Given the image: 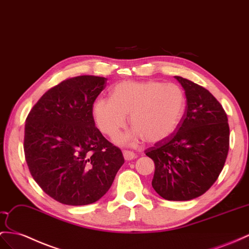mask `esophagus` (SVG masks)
I'll list each match as a JSON object with an SVG mask.
<instances>
[{"label":"esophagus","instance_id":"obj_1","mask_svg":"<svg viewBox=\"0 0 249 249\" xmlns=\"http://www.w3.org/2000/svg\"><path fill=\"white\" fill-rule=\"evenodd\" d=\"M123 156H124V159H125L126 161L133 160V159L137 157L135 152L129 151V150H123Z\"/></svg>","mask_w":249,"mask_h":249}]
</instances>
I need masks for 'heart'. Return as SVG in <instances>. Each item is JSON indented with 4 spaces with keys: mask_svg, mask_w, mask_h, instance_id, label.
<instances>
[{
    "mask_svg": "<svg viewBox=\"0 0 249 249\" xmlns=\"http://www.w3.org/2000/svg\"><path fill=\"white\" fill-rule=\"evenodd\" d=\"M186 95L177 84L159 81H125L114 86L111 98H99L92 113L100 130L110 138L128 122L133 128L118 139L136 144L143 139L151 144L169 139L179 128L186 110Z\"/></svg>",
    "mask_w": 249,
    "mask_h": 249,
    "instance_id": "heart-1",
    "label": "heart"
}]
</instances>
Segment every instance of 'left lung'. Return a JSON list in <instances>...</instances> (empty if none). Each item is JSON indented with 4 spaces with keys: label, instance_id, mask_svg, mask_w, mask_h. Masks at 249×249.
Wrapping results in <instances>:
<instances>
[{
    "label": "left lung",
    "instance_id": "left-lung-1",
    "mask_svg": "<svg viewBox=\"0 0 249 249\" xmlns=\"http://www.w3.org/2000/svg\"><path fill=\"white\" fill-rule=\"evenodd\" d=\"M175 78L185 90V114L173 136L145 152L155 162L151 185L157 193L168 201H188L218 179L229 149V126L226 112L207 89Z\"/></svg>",
    "mask_w": 249,
    "mask_h": 249
}]
</instances>
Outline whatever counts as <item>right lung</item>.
<instances>
[{
    "label": "right lung",
    "instance_id": "1",
    "mask_svg": "<svg viewBox=\"0 0 249 249\" xmlns=\"http://www.w3.org/2000/svg\"><path fill=\"white\" fill-rule=\"evenodd\" d=\"M106 78L80 75L50 88L25 124V159L35 181L66 205L103 196L124 164L122 151L94 126L92 106Z\"/></svg>",
    "mask_w": 249,
    "mask_h": 249
}]
</instances>
